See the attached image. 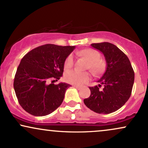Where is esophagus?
Here are the masks:
<instances>
[{
    "label": "esophagus",
    "mask_w": 148,
    "mask_h": 148,
    "mask_svg": "<svg viewBox=\"0 0 148 148\" xmlns=\"http://www.w3.org/2000/svg\"><path fill=\"white\" fill-rule=\"evenodd\" d=\"M74 88H76V89H78V90H80V89H81V87H80V86H74Z\"/></svg>",
    "instance_id": "esophagus-1"
}]
</instances>
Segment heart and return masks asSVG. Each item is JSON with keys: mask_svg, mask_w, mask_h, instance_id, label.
Listing matches in <instances>:
<instances>
[{"mask_svg": "<svg viewBox=\"0 0 148 148\" xmlns=\"http://www.w3.org/2000/svg\"><path fill=\"white\" fill-rule=\"evenodd\" d=\"M80 56L84 57L88 61L87 69L95 75L99 74L104 68L105 63L103 60L99 58L100 54L97 51L92 49H86L77 53ZM74 65V57L72 54L66 58L64 62V68L66 70L71 69ZM64 80L69 84L81 86L86 84L90 79V75L88 72H79L76 71H70L64 74Z\"/></svg>", "mask_w": 148, "mask_h": 148, "instance_id": "b5f03b06", "label": "heart"}]
</instances>
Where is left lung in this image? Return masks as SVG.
I'll use <instances>...</instances> for the list:
<instances>
[{
    "label": "left lung",
    "mask_w": 148,
    "mask_h": 148,
    "mask_svg": "<svg viewBox=\"0 0 148 148\" xmlns=\"http://www.w3.org/2000/svg\"><path fill=\"white\" fill-rule=\"evenodd\" d=\"M104 56L106 67L98 86L90 87V96L84 100L86 106L97 113L108 114L116 111L127 102L132 94L134 72L128 57L109 42L92 44ZM104 86L103 90L99 87Z\"/></svg>",
    "instance_id": "obj_1"
}]
</instances>
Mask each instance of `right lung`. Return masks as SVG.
I'll return each instance as SVG.
<instances>
[{"mask_svg":"<svg viewBox=\"0 0 148 148\" xmlns=\"http://www.w3.org/2000/svg\"><path fill=\"white\" fill-rule=\"evenodd\" d=\"M74 49L75 46L47 44L23 56L15 74L14 88L18 103L25 111L35 116H45L60 106L70 85L49 84V81L60 79L64 60Z\"/></svg>","mask_w":148,"mask_h":148,"instance_id":"1","label":"right lung"}]
</instances>
